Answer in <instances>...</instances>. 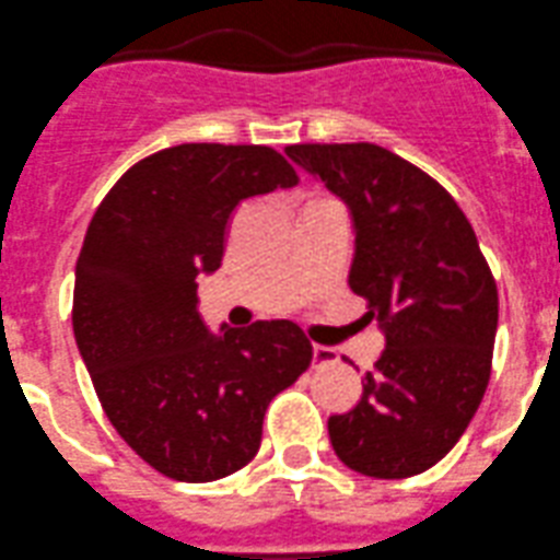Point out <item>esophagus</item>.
<instances>
[{
    "mask_svg": "<svg viewBox=\"0 0 560 560\" xmlns=\"http://www.w3.org/2000/svg\"><path fill=\"white\" fill-rule=\"evenodd\" d=\"M335 363V351L329 346H313V365H327Z\"/></svg>",
    "mask_w": 560,
    "mask_h": 560,
    "instance_id": "34e87169",
    "label": "esophagus"
}]
</instances>
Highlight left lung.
<instances>
[{"label":"left lung","instance_id":"8db88e82","mask_svg":"<svg viewBox=\"0 0 560 560\" xmlns=\"http://www.w3.org/2000/svg\"><path fill=\"white\" fill-rule=\"evenodd\" d=\"M354 217L349 285L385 329L363 396L327 420L351 470L409 478L443 459L476 415L498 332V285L443 184L371 142L289 145Z\"/></svg>","mask_w":560,"mask_h":560}]
</instances>
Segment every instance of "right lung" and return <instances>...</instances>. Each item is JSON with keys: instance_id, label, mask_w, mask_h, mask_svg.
<instances>
[{"instance_id": "right-lung-1", "label": "right lung", "mask_w": 560, "mask_h": 560, "mask_svg": "<svg viewBox=\"0 0 560 560\" xmlns=\"http://www.w3.org/2000/svg\"><path fill=\"white\" fill-rule=\"evenodd\" d=\"M296 180L275 148L184 142L126 170L90 220L73 283L79 354L109 423L162 476L242 470L269 401L311 365L294 322L211 335L197 311V275L220 269L238 206Z\"/></svg>"}]
</instances>
